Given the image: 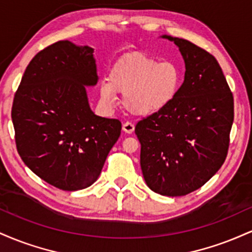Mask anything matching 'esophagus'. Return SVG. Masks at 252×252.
I'll list each match as a JSON object with an SVG mask.
<instances>
[{"label":"esophagus","mask_w":252,"mask_h":252,"mask_svg":"<svg viewBox=\"0 0 252 252\" xmlns=\"http://www.w3.org/2000/svg\"><path fill=\"white\" fill-rule=\"evenodd\" d=\"M122 129H123L124 132H126V134H131V132H134L135 126L132 123H130V122H126L123 124Z\"/></svg>","instance_id":"esophagus-1"}]
</instances>
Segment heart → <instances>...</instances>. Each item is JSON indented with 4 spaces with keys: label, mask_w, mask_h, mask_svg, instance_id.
Listing matches in <instances>:
<instances>
[{
    "label": "heart",
    "mask_w": 252,
    "mask_h": 252,
    "mask_svg": "<svg viewBox=\"0 0 252 252\" xmlns=\"http://www.w3.org/2000/svg\"><path fill=\"white\" fill-rule=\"evenodd\" d=\"M108 79L100 85L105 102H114L115 92H120L130 114L150 116L166 109L178 96L182 70L172 60L158 62L143 53H129L111 66Z\"/></svg>",
    "instance_id": "b5f03b06"
}]
</instances>
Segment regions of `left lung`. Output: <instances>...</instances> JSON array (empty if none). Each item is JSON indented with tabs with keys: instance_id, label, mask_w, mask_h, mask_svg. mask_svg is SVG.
I'll list each match as a JSON object with an SVG mask.
<instances>
[{
	"instance_id": "1",
	"label": "left lung",
	"mask_w": 252,
	"mask_h": 252,
	"mask_svg": "<svg viewBox=\"0 0 252 252\" xmlns=\"http://www.w3.org/2000/svg\"><path fill=\"white\" fill-rule=\"evenodd\" d=\"M174 41L186 72L178 96L135 126L141 169L155 193L181 196L204 186L227 156L233 96L216 58L189 40Z\"/></svg>"
}]
</instances>
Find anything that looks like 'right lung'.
Masks as SVG:
<instances>
[{
  "instance_id": "obj_1",
  "label": "right lung",
  "mask_w": 252,
  "mask_h": 252,
  "mask_svg": "<svg viewBox=\"0 0 252 252\" xmlns=\"http://www.w3.org/2000/svg\"><path fill=\"white\" fill-rule=\"evenodd\" d=\"M97 82L94 48L62 40L31 60L14 96L17 153L59 189L91 186L121 135L120 121L90 109L85 86Z\"/></svg>"
}]
</instances>
